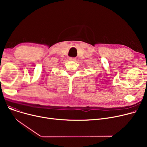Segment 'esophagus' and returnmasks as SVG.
Returning <instances> with one entry per match:
<instances>
[{
    "label": "esophagus",
    "instance_id": "obj_1",
    "mask_svg": "<svg viewBox=\"0 0 147 147\" xmlns=\"http://www.w3.org/2000/svg\"><path fill=\"white\" fill-rule=\"evenodd\" d=\"M69 59L70 61H76V58H73V57H70L69 58Z\"/></svg>",
    "mask_w": 147,
    "mask_h": 147
}]
</instances>
